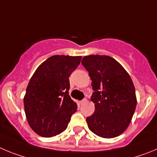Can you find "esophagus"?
Instances as JSON below:
<instances>
[{
    "mask_svg": "<svg viewBox=\"0 0 157 157\" xmlns=\"http://www.w3.org/2000/svg\"><path fill=\"white\" fill-rule=\"evenodd\" d=\"M86 102H87V99H86V98H84V99L80 101V104H81V105H83V104H84V103Z\"/></svg>",
    "mask_w": 157,
    "mask_h": 157,
    "instance_id": "34e87169",
    "label": "esophagus"
}]
</instances>
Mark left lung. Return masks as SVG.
I'll return each instance as SVG.
<instances>
[{"instance_id":"8db88e82","label":"left lung","mask_w":157,"mask_h":157,"mask_svg":"<svg viewBox=\"0 0 157 157\" xmlns=\"http://www.w3.org/2000/svg\"><path fill=\"white\" fill-rule=\"evenodd\" d=\"M81 63L88 72L94 91L91 100L95 109L86 119L88 128L101 138L119 136L130 124L136 108L133 81L124 67L110 56H87Z\"/></svg>"}]
</instances>
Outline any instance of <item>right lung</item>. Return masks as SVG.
<instances>
[{
	"mask_svg": "<svg viewBox=\"0 0 157 157\" xmlns=\"http://www.w3.org/2000/svg\"><path fill=\"white\" fill-rule=\"evenodd\" d=\"M81 56H53L38 66L26 87L23 102L30 128L50 138L67 128L77 105L69 95L70 77Z\"/></svg>",
	"mask_w": 157,
	"mask_h": 157,
	"instance_id": "1",
	"label": "right lung"
}]
</instances>
